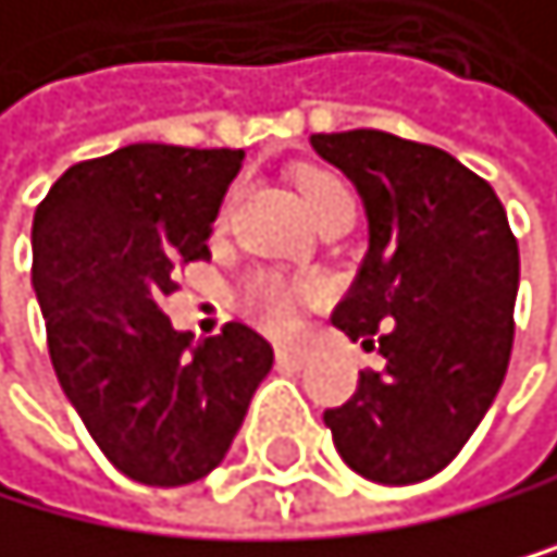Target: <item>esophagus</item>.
<instances>
[{"label": "esophagus", "instance_id": "34e87169", "mask_svg": "<svg viewBox=\"0 0 557 557\" xmlns=\"http://www.w3.org/2000/svg\"><path fill=\"white\" fill-rule=\"evenodd\" d=\"M308 361V355L301 347H276V364L281 368H301Z\"/></svg>", "mask_w": 557, "mask_h": 557}]
</instances>
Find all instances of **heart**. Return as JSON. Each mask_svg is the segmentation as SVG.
Here are the masks:
<instances>
[{"label":"heart","mask_w":557,"mask_h":557,"mask_svg":"<svg viewBox=\"0 0 557 557\" xmlns=\"http://www.w3.org/2000/svg\"><path fill=\"white\" fill-rule=\"evenodd\" d=\"M298 196L305 202L308 216L315 221L333 199L350 196V189L336 175H326V171H308V175H301V182H298ZM312 295H315L312 284H290L276 273H252L242 287V308H245V315H252L262 330L287 333L295 326L298 301L312 298Z\"/></svg>","instance_id":"heart-1"}]
</instances>
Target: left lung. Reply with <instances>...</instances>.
Segmentation results:
<instances>
[{"mask_svg":"<svg viewBox=\"0 0 557 557\" xmlns=\"http://www.w3.org/2000/svg\"><path fill=\"white\" fill-rule=\"evenodd\" d=\"M312 147L368 216L333 326L386 358L322 421L361 478L418 484L453 463L506 379L520 245L492 185L446 150L379 129L315 133Z\"/></svg>","mask_w":557,"mask_h":557,"instance_id":"left-lung-1","label":"left lung"}]
</instances>
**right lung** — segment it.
Returning <instances> with one entry per match:
<instances>
[{"instance_id":"1","label":"right lung","mask_w":557,"mask_h":557,"mask_svg":"<svg viewBox=\"0 0 557 557\" xmlns=\"http://www.w3.org/2000/svg\"><path fill=\"white\" fill-rule=\"evenodd\" d=\"M242 150L133 143L73 164L34 213V295L59 386L125 478L193 484L224 460L273 368L245 322L193 341L161 312L207 238Z\"/></svg>"}]
</instances>
